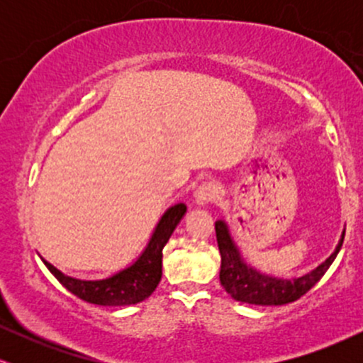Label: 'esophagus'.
<instances>
[{"mask_svg":"<svg viewBox=\"0 0 363 363\" xmlns=\"http://www.w3.org/2000/svg\"><path fill=\"white\" fill-rule=\"evenodd\" d=\"M216 196H218V187H216V184H213V182H203V184L196 189L194 203L198 206H206L208 203L215 201Z\"/></svg>","mask_w":363,"mask_h":363,"instance_id":"esophagus-1","label":"esophagus"}]
</instances>
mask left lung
I'll return each instance as SVG.
<instances>
[{
	"instance_id": "1",
	"label": "left lung",
	"mask_w": 363,
	"mask_h": 363,
	"mask_svg": "<svg viewBox=\"0 0 363 363\" xmlns=\"http://www.w3.org/2000/svg\"><path fill=\"white\" fill-rule=\"evenodd\" d=\"M215 230L220 256H222L220 283L234 301L252 303V306H285V303L301 298L324 277V273L333 264L335 257L338 256L345 239L343 230L335 252L326 261L320 262L318 268H314L312 272L289 280V278L266 274L254 268V266L247 264L239 247H237L234 237L230 234V228H228L225 220H216Z\"/></svg>"
}]
</instances>
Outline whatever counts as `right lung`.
I'll list each match as a JSON object with an SVG mask.
<instances>
[{"instance_id":"add662e5","label":"right lung","mask_w":363,"mask_h":363,"mask_svg":"<svg viewBox=\"0 0 363 363\" xmlns=\"http://www.w3.org/2000/svg\"><path fill=\"white\" fill-rule=\"evenodd\" d=\"M186 210L184 203L167 208L158 220L147 247L136 257V261L102 280H80V278L68 277L44 257L40 259L56 277V280L82 301L106 307L133 306L148 298L155 291L162 278V251L182 216L186 215Z\"/></svg>"}]
</instances>
